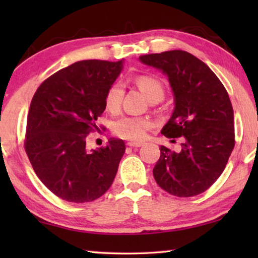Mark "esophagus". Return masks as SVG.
<instances>
[{
	"label": "esophagus",
	"mask_w": 258,
	"mask_h": 258,
	"mask_svg": "<svg viewBox=\"0 0 258 258\" xmlns=\"http://www.w3.org/2000/svg\"><path fill=\"white\" fill-rule=\"evenodd\" d=\"M142 145H143L142 142H133V141L127 142V146L128 147H133V148H139V147H141Z\"/></svg>",
	"instance_id": "1"
}]
</instances>
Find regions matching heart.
Segmentation results:
<instances>
[{"mask_svg": "<svg viewBox=\"0 0 258 258\" xmlns=\"http://www.w3.org/2000/svg\"><path fill=\"white\" fill-rule=\"evenodd\" d=\"M135 84L145 93L150 102L156 103L164 99L165 89L163 83L152 76H140L135 80ZM124 86L120 83H115L109 87L104 95V104L107 110L117 112L121 107L124 98ZM152 126L151 120L146 117L125 116L117 119L112 125V131L117 137L132 141H140L145 138L147 131Z\"/></svg>", "mask_w": 258, "mask_h": 258, "instance_id": "b5f03b06", "label": "heart"}]
</instances>
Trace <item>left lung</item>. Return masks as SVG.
<instances>
[{
  "label": "left lung",
  "instance_id": "1",
  "mask_svg": "<svg viewBox=\"0 0 258 258\" xmlns=\"http://www.w3.org/2000/svg\"><path fill=\"white\" fill-rule=\"evenodd\" d=\"M140 60L167 75L175 108L161 134L183 141L178 152L160 147L152 171L157 184L176 197L203 194L223 173L234 148L229 94L212 69L186 51L145 54Z\"/></svg>",
  "mask_w": 258,
  "mask_h": 258
}]
</instances>
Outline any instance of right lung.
<instances>
[{"label":"right lung","mask_w":258,"mask_h":258,"mask_svg":"<svg viewBox=\"0 0 258 258\" xmlns=\"http://www.w3.org/2000/svg\"><path fill=\"white\" fill-rule=\"evenodd\" d=\"M123 61L83 60L42 83L30 102L25 150L38 178L56 197L90 203L112 184L125 152L123 140L90 150L86 138L106 109L104 95Z\"/></svg>","instance_id":"right-lung-1"}]
</instances>
